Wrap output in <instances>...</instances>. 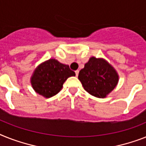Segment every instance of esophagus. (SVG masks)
Segmentation results:
<instances>
[{"mask_svg":"<svg viewBox=\"0 0 146 146\" xmlns=\"http://www.w3.org/2000/svg\"><path fill=\"white\" fill-rule=\"evenodd\" d=\"M75 74H76V76L78 77V74H79V70H76V71H75Z\"/></svg>","mask_w":146,"mask_h":146,"instance_id":"34e87169","label":"esophagus"}]
</instances>
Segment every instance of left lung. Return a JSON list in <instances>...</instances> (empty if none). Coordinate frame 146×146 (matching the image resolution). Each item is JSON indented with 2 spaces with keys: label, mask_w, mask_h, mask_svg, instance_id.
I'll list each match as a JSON object with an SVG mask.
<instances>
[{
  "label": "left lung",
  "mask_w": 146,
  "mask_h": 146,
  "mask_svg": "<svg viewBox=\"0 0 146 146\" xmlns=\"http://www.w3.org/2000/svg\"><path fill=\"white\" fill-rule=\"evenodd\" d=\"M119 74L114 67L104 58L90 57L78 74L84 89L99 98H106L117 86Z\"/></svg>",
  "instance_id": "1"
}]
</instances>
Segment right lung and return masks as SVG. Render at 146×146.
Instances as JSON below:
<instances>
[{"label":"right lung","instance_id":"add662e5","mask_svg":"<svg viewBox=\"0 0 146 146\" xmlns=\"http://www.w3.org/2000/svg\"><path fill=\"white\" fill-rule=\"evenodd\" d=\"M72 76H75V73L68 65L60 63L56 59H49L35 68L31 84L36 93L48 98L58 93L64 82Z\"/></svg>","mask_w":146,"mask_h":146}]
</instances>
